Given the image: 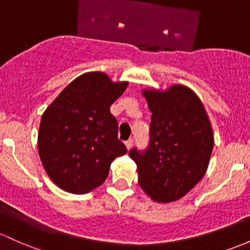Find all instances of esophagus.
Listing matches in <instances>:
<instances>
[{
	"label": "esophagus",
	"instance_id": "34e87169",
	"mask_svg": "<svg viewBox=\"0 0 250 250\" xmlns=\"http://www.w3.org/2000/svg\"><path fill=\"white\" fill-rule=\"evenodd\" d=\"M133 143H134V141H133V139H129V140H127V141H125V147H127V149H130V148H132V146H133Z\"/></svg>",
	"mask_w": 250,
	"mask_h": 250
}]
</instances>
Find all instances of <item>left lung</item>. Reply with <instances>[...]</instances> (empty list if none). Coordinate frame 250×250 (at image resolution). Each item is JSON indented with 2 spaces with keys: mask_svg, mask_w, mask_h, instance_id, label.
<instances>
[{
  "mask_svg": "<svg viewBox=\"0 0 250 250\" xmlns=\"http://www.w3.org/2000/svg\"><path fill=\"white\" fill-rule=\"evenodd\" d=\"M152 112L149 146L129 152L141 189L160 204L177 201L207 171L214 135L204 104L191 88L176 83L141 91Z\"/></svg>",
  "mask_w": 250,
  "mask_h": 250,
  "instance_id": "1",
  "label": "left lung"
}]
</instances>
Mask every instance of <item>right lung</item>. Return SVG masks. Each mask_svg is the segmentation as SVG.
Returning a JSON list of instances; mask_svg holds the SVG:
<instances>
[{
  "instance_id": "obj_1",
  "label": "right lung",
  "mask_w": 250,
  "mask_h": 250,
  "mask_svg": "<svg viewBox=\"0 0 250 250\" xmlns=\"http://www.w3.org/2000/svg\"><path fill=\"white\" fill-rule=\"evenodd\" d=\"M127 86L128 81H112L105 73H85L43 112L38 153L57 187L72 194L90 193L103 185L115 158L127 152L110 112Z\"/></svg>"
}]
</instances>
